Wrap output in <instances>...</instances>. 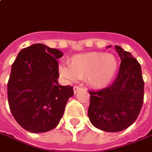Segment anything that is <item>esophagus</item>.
Masks as SVG:
<instances>
[{"label":"esophagus","instance_id":"esophagus-1","mask_svg":"<svg viewBox=\"0 0 152 152\" xmlns=\"http://www.w3.org/2000/svg\"><path fill=\"white\" fill-rule=\"evenodd\" d=\"M80 89H81L80 87H79V86H75L73 87V91H74V93L76 94V93H77V92H78V91H80Z\"/></svg>","mask_w":152,"mask_h":152}]
</instances>
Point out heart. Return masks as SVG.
I'll use <instances>...</instances> for the list:
<instances>
[{
    "instance_id": "1",
    "label": "heart",
    "mask_w": 152,
    "mask_h": 152,
    "mask_svg": "<svg viewBox=\"0 0 152 152\" xmlns=\"http://www.w3.org/2000/svg\"><path fill=\"white\" fill-rule=\"evenodd\" d=\"M58 70L60 75L70 83L85 77L91 88L102 89L114 79L118 70V61L111 53L93 51L73 56L69 66L61 64Z\"/></svg>"
}]
</instances>
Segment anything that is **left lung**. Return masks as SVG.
Returning <instances> with one entry per match:
<instances>
[{"label":"left lung","instance_id":"left-lung-1","mask_svg":"<svg viewBox=\"0 0 152 152\" xmlns=\"http://www.w3.org/2000/svg\"><path fill=\"white\" fill-rule=\"evenodd\" d=\"M115 47L121 61L116 79L107 88L89 91L90 121L95 127L108 132H121L134 123L144 97L141 65L130 52L119 46Z\"/></svg>","mask_w":152,"mask_h":152}]
</instances>
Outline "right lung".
<instances>
[{
    "label": "right lung",
    "instance_id": "1",
    "mask_svg": "<svg viewBox=\"0 0 152 152\" xmlns=\"http://www.w3.org/2000/svg\"><path fill=\"white\" fill-rule=\"evenodd\" d=\"M61 50L33 44L20 50L11 66L8 102L17 123L33 133L54 129L60 122L73 87L59 84Z\"/></svg>",
    "mask_w": 152,
    "mask_h": 152
}]
</instances>
